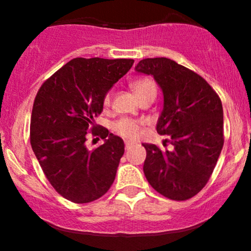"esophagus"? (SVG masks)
<instances>
[{
  "mask_svg": "<svg viewBox=\"0 0 251 251\" xmlns=\"http://www.w3.org/2000/svg\"><path fill=\"white\" fill-rule=\"evenodd\" d=\"M132 146H133V143H131V142H125V149H126V150L131 149Z\"/></svg>",
  "mask_w": 251,
  "mask_h": 251,
  "instance_id": "1",
  "label": "esophagus"
}]
</instances>
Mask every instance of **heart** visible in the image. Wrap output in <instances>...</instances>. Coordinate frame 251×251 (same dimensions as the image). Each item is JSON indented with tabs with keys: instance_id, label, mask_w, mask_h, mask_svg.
<instances>
[{
	"instance_id": "heart-1",
	"label": "heart",
	"mask_w": 251,
	"mask_h": 251,
	"mask_svg": "<svg viewBox=\"0 0 251 251\" xmlns=\"http://www.w3.org/2000/svg\"><path fill=\"white\" fill-rule=\"evenodd\" d=\"M131 88L134 92L135 97L138 99H142V98L149 96V94H155V86L154 83L150 79L143 77V79H137L134 81L131 82ZM109 103H111V93H107L103 98V106L108 107ZM143 123L139 120L135 119H128V118H123L119 122L116 123L114 125V129L118 134H120L122 137L126 138V139H135L138 137L140 132V127H142Z\"/></svg>"
}]
</instances>
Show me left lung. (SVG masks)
Here are the masks:
<instances>
[{"label":"left lung","mask_w":251,"mask_h":251,"mask_svg":"<svg viewBox=\"0 0 251 251\" xmlns=\"http://www.w3.org/2000/svg\"><path fill=\"white\" fill-rule=\"evenodd\" d=\"M135 72L152 75L163 92L157 132L174 150L146 149L144 174L150 185L174 201L194 197L208 183L223 148V107L217 93L195 72L166 57L144 59Z\"/></svg>","instance_id":"left-lung-1"}]
</instances>
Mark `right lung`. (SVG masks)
<instances>
[{"label":"right lung","instance_id":"right-lung-1","mask_svg":"<svg viewBox=\"0 0 251 251\" xmlns=\"http://www.w3.org/2000/svg\"><path fill=\"white\" fill-rule=\"evenodd\" d=\"M132 59L76 57L46 80L34 100L30 144L43 174L55 191L73 203H89L113 184L123 139L97 125L103 98L131 70ZM92 130L104 139L93 151L85 148Z\"/></svg>","mask_w":251,"mask_h":251}]
</instances>
